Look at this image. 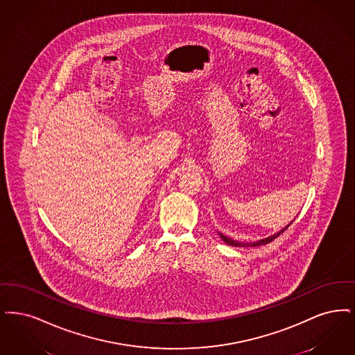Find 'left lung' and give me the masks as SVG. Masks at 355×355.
Segmentation results:
<instances>
[{
  "instance_id": "1",
  "label": "left lung",
  "mask_w": 355,
  "mask_h": 355,
  "mask_svg": "<svg viewBox=\"0 0 355 355\" xmlns=\"http://www.w3.org/2000/svg\"><path fill=\"white\" fill-rule=\"evenodd\" d=\"M293 221H291L286 227H284L281 231L277 232V233H273L272 236H268V237H265V239H261V240H257V241H249V243H241V241H236V240H233L231 237H228V236H225V234H223V233H220L218 232V234H220V237L228 244V245H232V247H260V245H265V244H268V243H270V241H273L276 237H278L282 232L285 231L291 224H292Z\"/></svg>"
}]
</instances>
